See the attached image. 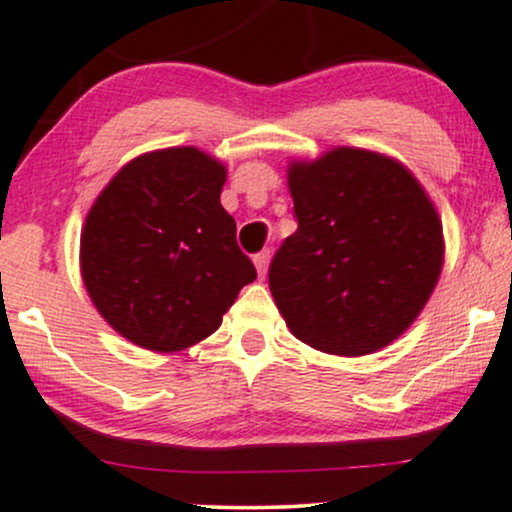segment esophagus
Here are the masks:
<instances>
[{
	"mask_svg": "<svg viewBox=\"0 0 512 512\" xmlns=\"http://www.w3.org/2000/svg\"><path fill=\"white\" fill-rule=\"evenodd\" d=\"M269 250H262V252H257L255 257H252V262H255V267H257V274L260 276H264L267 274V267H269Z\"/></svg>",
	"mask_w": 512,
	"mask_h": 512,
	"instance_id": "1",
	"label": "esophagus"
}]
</instances>
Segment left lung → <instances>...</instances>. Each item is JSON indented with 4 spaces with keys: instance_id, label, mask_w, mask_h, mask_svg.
Here are the masks:
<instances>
[{
    "instance_id": "1",
    "label": "left lung",
    "mask_w": 512,
    "mask_h": 512,
    "mask_svg": "<svg viewBox=\"0 0 512 512\" xmlns=\"http://www.w3.org/2000/svg\"><path fill=\"white\" fill-rule=\"evenodd\" d=\"M298 231L269 264V291L301 342L363 356L395 342L443 269V223L395 158L339 146L289 166Z\"/></svg>"
}]
</instances>
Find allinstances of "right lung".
<instances>
[{"label":"right lung","instance_id":"obj_1","mask_svg":"<svg viewBox=\"0 0 512 512\" xmlns=\"http://www.w3.org/2000/svg\"><path fill=\"white\" fill-rule=\"evenodd\" d=\"M226 166L195 146L117 170L81 231V279L98 313L142 349L170 354L219 330L257 279L221 207Z\"/></svg>","mask_w":512,"mask_h":512}]
</instances>
